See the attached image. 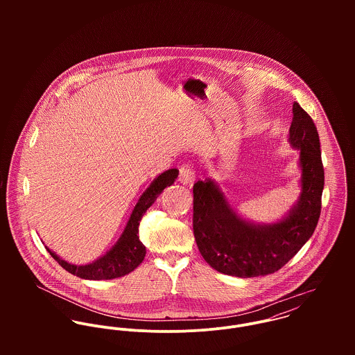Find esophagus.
Instances as JSON below:
<instances>
[{"label":"esophagus","mask_w":355,"mask_h":355,"mask_svg":"<svg viewBox=\"0 0 355 355\" xmlns=\"http://www.w3.org/2000/svg\"><path fill=\"white\" fill-rule=\"evenodd\" d=\"M196 180V173L193 166H190L189 164H183L179 168V182L182 184H191Z\"/></svg>","instance_id":"obj_1"}]
</instances>
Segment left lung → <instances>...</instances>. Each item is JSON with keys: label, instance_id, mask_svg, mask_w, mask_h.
I'll use <instances>...</instances> for the list:
<instances>
[{"label": "left lung", "instance_id": "left-lung-1", "mask_svg": "<svg viewBox=\"0 0 355 355\" xmlns=\"http://www.w3.org/2000/svg\"><path fill=\"white\" fill-rule=\"evenodd\" d=\"M290 144L300 150L302 169L300 201L275 224H253L238 216L218 186L207 179L194 184L193 230L203 259L216 270L254 277L273 273L298 253L313 235L324 189L320 138L313 119L293 105Z\"/></svg>", "mask_w": 355, "mask_h": 355}]
</instances>
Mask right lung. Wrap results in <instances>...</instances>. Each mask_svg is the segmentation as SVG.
<instances>
[{
  "mask_svg": "<svg viewBox=\"0 0 355 355\" xmlns=\"http://www.w3.org/2000/svg\"><path fill=\"white\" fill-rule=\"evenodd\" d=\"M179 171L176 168L168 169L161 173L158 178L153 180L148 190L142 194L138 203L135 205L132 214L124 228L117 243L97 261L87 265H73L61 259L58 255L53 253L48 248L51 257L69 273L87 280H110L116 277H121L132 272L145 258L146 248L139 241V223L146 213V210L152 206L162 190L176 180Z\"/></svg>",
  "mask_w": 355,
  "mask_h": 355,
  "instance_id": "add662e5",
  "label": "right lung"
}]
</instances>
